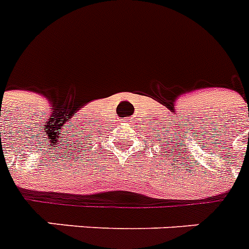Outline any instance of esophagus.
I'll list each match as a JSON object with an SVG mask.
<instances>
[{
	"instance_id": "obj_1",
	"label": "esophagus",
	"mask_w": 249,
	"mask_h": 249,
	"mask_svg": "<svg viewBox=\"0 0 249 249\" xmlns=\"http://www.w3.org/2000/svg\"><path fill=\"white\" fill-rule=\"evenodd\" d=\"M123 125H124V126H129V123H124Z\"/></svg>"
}]
</instances>
